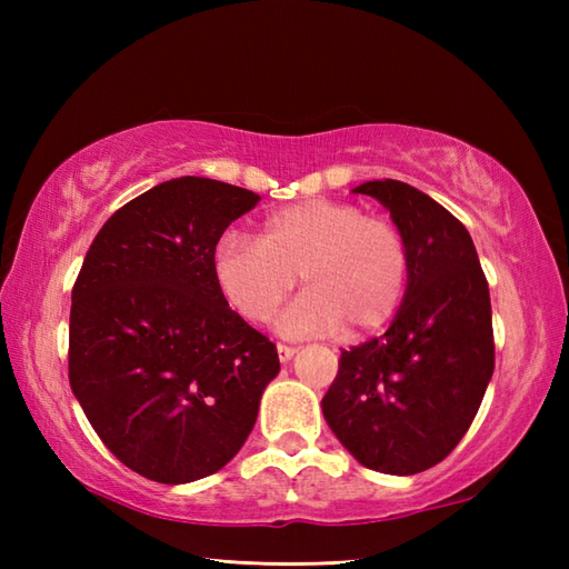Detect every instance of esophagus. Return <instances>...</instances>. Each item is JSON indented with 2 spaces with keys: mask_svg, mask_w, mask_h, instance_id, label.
I'll return each mask as SVG.
<instances>
[{
  "mask_svg": "<svg viewBox=\"0 0 569 569\" xmlns=\"http://www.w3.org/2000/svg\"><path fill=\"white\" fill-rule=\"evenodd\" d=\"M276 352H278V359H281L283 365H286V361H291V359H293V355L298 352V349H296V347H291V345H278V347H276Z\"/></svg>",
  "mask_w": 569,
  "mask_h": 569,
  "instance_id": "34e87169",
  "label": "esophagus"
}]
</instances>
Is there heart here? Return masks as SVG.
Returning a JSON list of instances; mask_svg holds the SVG:
<instances>
[{"instance_id": "heart-1", "label": "heart", "mask_w": 569, "mask_h": 569, "mask_svg": "<svg viewBox=\"0 0 569 569\" xmlns=\"http://www.w3.org/2000/svg\"><path fill=\"white\" fill-rule=\"evenodd\" d=\"M296 273L308 291L281 316L286 335L377 332L406 296L408 247L383 217L318 198L271 212L259 239L224 232L212 249L217 288L251 322L273 316Z\"/></svg>"}]
</instances>
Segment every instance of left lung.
I'll use <instances>...</instances> for the list:
<instances>
[{"mask_svg":"<svg viewBox=\"0 0 569 569\" xmlns=\"http://www.w3.org/2000/svg\"><path fill=\"white\" fill-rule=\"evenodd\" d=\"M391 212L408 283L391 328L340 357L322 413L359 465L418 475L465 438L493 373L489 283L465 224L401 180L355 188Z\"/></svg>","mask_w":569,"mask_h":569,"instance_id":"8db88e82","label":"left lung"}]
</instances>
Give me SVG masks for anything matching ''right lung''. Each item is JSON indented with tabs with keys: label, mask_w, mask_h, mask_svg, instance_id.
Listing matches in <instances>:
<instances>
[{
	"label": "right lung",
	"mask_w": 569,
	"mask_h": 569,
	"mask_svg": "<svg viewBox=\"0 0 569 569\" xmlns=\"http://www.w3.org/2000/svg\"><path fill=\"white\" fill-rule=\"evenodd\" d=\"M259 200L222 180H166L104 222L72 286L70 389L107 450L151 481L220 471L281 369L212 276L217 239Z\"/></svg>",
	"instance_id": "1"
}]
</instances>
